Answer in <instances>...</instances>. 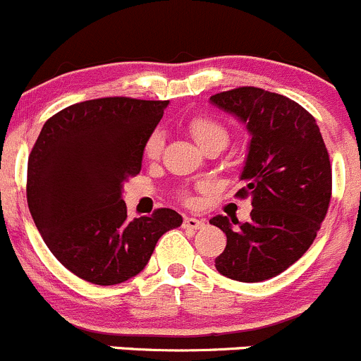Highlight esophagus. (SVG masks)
Segmentation results:
<instances>
[{
  "label": "esophagus",
  "mask_w": 361,
  "mask_h": 361,
  "mask_svg": "<svg viewBox=\"0 0 361 361\" xmlns=\"http://www.w3.org/2000/svg\"><path fill=\"white\" fill-rule=\"evenodd\" d=\"M205 226V221L196 217H185L184 219V228L185 229H202Z\"/></svg>",
  "instance_id": "esophagus-1"
}]
</instances>
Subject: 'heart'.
<instances>
[{"mask_svg": "<svg viewBox=\"0 0 361 361\" xmlns=\"http://www.w3.org/2000/svg\"><path fill=\"white\" fill-rule=\"evenodd\" d=\"M188 126L191 135L195 137V140L202 147H205L207 144L210 142H217V140L219 142L228 144V139H229L228 130H226L221 123H217L215 120H210V118H205V116H196L189 121ZM161 149H163V133L156 130V132H153L149 137H147L146 144H144V156H146L147 159H156L159 156V153H161Z\"/></svg>", "mask_w": 361, "mask_h": 361, "instance_id": "1", "label": "heart"}]
</instances>
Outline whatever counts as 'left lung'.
Segmentation results:
<instances>
[{
    "instance_id": "8db88e82",
    "label": "left lung",
    "mask_w": 361,
    "mask_h": 361,
    "mask_svg": "<svg viewBox=\"0 0 361 361\" xmlns=\"http://www.w3.org/2000/svg\"><path fill=\"white\" fill-rule=\"evenodd\" d=\"M250 133L240 179V198L250 196L248 222L236 228L226 215L210 224L228 243L215 259L221 274L245 283L269 280L299 261L329 210L332 169L317 120L288 97L255 87H240L210 97Z\"/></svg>"
}]
</instances>
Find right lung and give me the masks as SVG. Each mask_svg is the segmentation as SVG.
Here are the masks:
<instances>
[{
	"mask_svg": "<svg viewBox=\"0 0 361 361\" xmlns=\"http://www.w3.org/2000/svg\"><path fill=\"white\" fill-rule=\"evenodd\" d=\"M166 106L85 100L59 111L39 132L27 161L29 212L51 254L81 280L123 283L146 267L159 238L182 224L172 208L130 221L121 200Z\"/></svg>",
	"mask_w": 361,
	"mask_h": 361,
	"instance_id": "right-lung-1",
	"label": "right lung"
}]
</instances>
